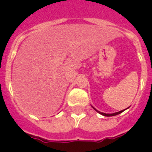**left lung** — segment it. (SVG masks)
I'll use <instances>...</instances> for the list:
<instances>
[{"instance_id":"left-lung-1","label":"left lung","mask_w":152,"mask_h":152,"mask_svg":"<svg viewBox=\"0 0 152 152\" xmlns=\"http://www.w3.org/2000/svg\"><path fill=\"white\" fill-rule=\"evenodd\" d=\"M95 109V108H94ZM96 110V109H95ZM97 111V110H96ZM97 112H99V113H100L101 115H105V116H113V115H116L120 114V113H121V112H123V111H121V112H115V113H112V114H106V113H103V112H99V111H97Z\"/></svg>"}]
</instances>
